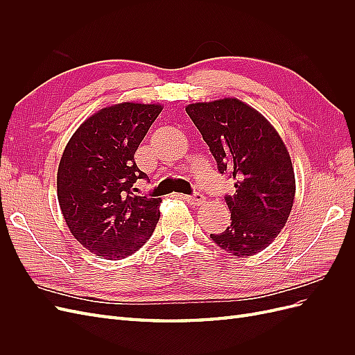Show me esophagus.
I'll use <instances>...</instances> for the list:
<instances>
[{
    "instance_id": "1",
    "label": "esophagus",
    "mask_w": 355,
    "mask_h": 355,
    "mask_svg": "<svg viewBox=\"0 0 355 355\" xmlns=\"http://www.w3.org/2000/svg\"><path fill=\"white\" fill-rule=\"evenodd\" d=\"M182 198H184L188 204H191V206H198V204L204 202V197L201 194H198V192H194V194L191 196H180Z\"/></svg>"
}]
</instances>
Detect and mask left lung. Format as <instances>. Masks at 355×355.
Returning <instances> with one entry per match:
<instances>
[{
    "label": "left lung",
    "instance_id": "left-lung-1",
    "mask_svg": "<svg viewBox=\"0 0 355 355\" xmlns=\"http://www.w3.org/2000/svg\"><path fill=\"white\" fill-rule=\"evenodd\" d=\"M185 110L219 173L235 182V194L225 197L231 225L210 239L239 257L265 250L284 228L296 191L292 159L280 135L265 116L234 98L191 103Z\"/></svg>",
    "mask_w": 355,
    "mask_h": 355
}]
</instances>
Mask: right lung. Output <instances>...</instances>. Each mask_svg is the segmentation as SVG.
<instances>
[{"label": "right lung", "mask_w": 355, "mask_h": 355, "mask_svg": "<svg viewBox=\"0 0 355 355\" xmlns=\"http://www.w3.org/2000/svg\"><path fill=\"white\" fill-rule=\"evenodd\" d=\"M163 110L124 102L89 116L72 135L58 168V200L69 231L105 259H124L151 237L161 198L136 196L146 179L135 161L137 146Z\"/></svg>", "instance_id": "1"}]
</instances>
